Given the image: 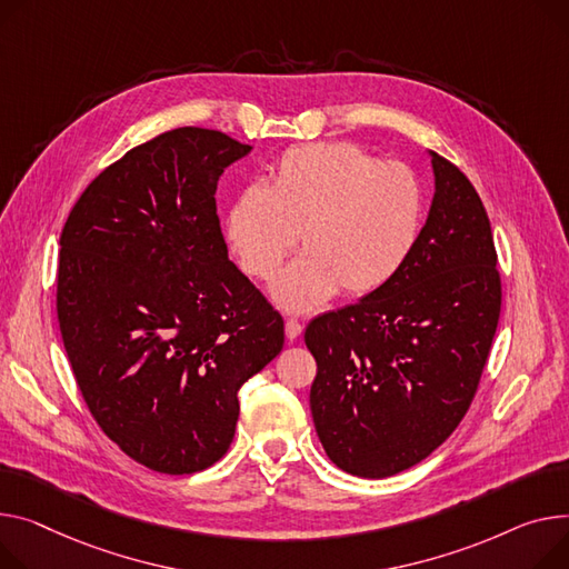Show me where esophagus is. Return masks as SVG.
<instances>
[{
    "label": "esophagus",
    "instance_id": "34e87169",
    "mask_svg": "<svg viewBox=\"0 0 569 569\" xmlns=\"http://www.w3.org/2000/svg\"><path fill=\"white\" fill-rule=\"evenodd\" d=\"M301 331H305V327H301V322H297V320H286V338H288V340L299 338Z\"/></svg>",
    "mask_w": 569,
    "mask_h": 569
}]
</instances>
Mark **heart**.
<instances>
[{"instance_id":"obj_1","label":"heart","mask_w":569,"mask_h":569,"mask_svg":"<svg viewBox=\"0 0 569 569\" xmlns=\"http://www.w3.org/2000/svg\"><path fill=\"white\" fill-rule=\"evenodd\" d=\"M423 226V189L407 167L382 164L348 141L292 146L270 182L240 192L223 236L240 268L274 281L297 238L305 256L274 286L277 305L309 313L343 292L359 299L389 286Z\"/></svg>"}]
</instances>
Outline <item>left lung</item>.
Masks as SVG:
<instances>
[{"label":"left lung","instance_id":"8db88e82","mask_svg":"<svg viewBox=\"0 0 569 569\" xmlns=\"http://www.w3.org/2000/svg\"><path fill=\"white\" fill-rule=\"evenodd\" d=\"M435 197L409 260L380 292L311 320L316 432L329 460L389 478L460 426L501 313L485 206L469 178L428 150Z\"/></svg>","mask_w":569,"mask_h":569}]
</instances>
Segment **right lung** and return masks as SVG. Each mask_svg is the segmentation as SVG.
Here are the masks:
<instances>
[{"mask_svg": "<svg viewBox=\"0 0 569 569\" xmlns=\"http://www.w3.org/2000/svg\"><path fill=\"white\" fill-rule=\"evenodd\" d=\"M251 146L176 128L107 167L61 231L57 316L82 398L139 465L171 476L229 450L238 391L283 320L229 260L219 176Z\"/></svg>", "mask_w": 569, "mask_h": 569, "instance_id": "right-lung-1", "label": "right lung"}]
</instances>
